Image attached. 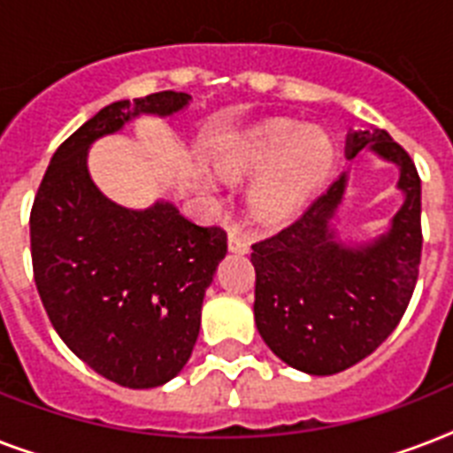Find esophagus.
Here are the masks:
<instances>
[{
  "instance_id": "obj_1",
  "label": "esophagus",
  "mask_w": 453,
  "mask_h": 453,
  "mask_svg": "<svg viewBox=\"0 0 453 453\" xmlns=\"http://www.w3.org/2000/svg\"><path fill=\"white\" fill-rule=\"evenodd\" d=\"M227 249H230L233 254H249L247 237H244L240 230H230V234H227Z\"/></svg>"
}]
</instances>
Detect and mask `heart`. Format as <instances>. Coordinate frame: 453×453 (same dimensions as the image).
I'll return each mask as SVG.
<instances>
[{
	"instance_id": "b5f03b06",
	"label": "heart",
	"mask_w": 453,
	"mask_h": 453,
	"mask_svg": "<svg viewBox=\"0 0 453 453\" xmlns=\"http://www.w3.org/2000/svg\"><path fill=\"white\" fill-rule=\"evenodd\" d=\"M336 145L326 131L296 124H263L242 134L216 157V171L230 180L261 171L247 190L251 216L265 223L291 219L329 178Z\"/></svg>"
}]
</instances>
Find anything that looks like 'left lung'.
Returning <instances> with one entry per match:
<instances>
[{"instance_id":"8db88e82","label":"left lung","mask_w":453,"mask_h":453,"mask_svg":"<svg viewBox=\"0 0 453 453\" xmlns=\"http://www.w3.org/2000/svg\"><path fill=\"white\" fill-rule=\"evenodd\" d=\"M372 151L401 171V209L383 234L348 241L340 206L354 157ZM348 171L298 220L256 242V329L270 350L310 376H331L372 355L400 324L421 263V178L383 129H350Z\"/></svg>"}]
</instances>
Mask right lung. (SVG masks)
Here are the masks:
<instances>
[{"label":"right lung","mask_w":453,"mask_h":453,"mask_svg":"<svg viewBox=\"0 0 453 453\" xmlns=\"http://www.w3.org/2000/svg\"><path fill=\"white\" fill-rule=\"evenodd\" d=\"M190 101L162 91L96 112L53 152L30 213L35 282L53 329L96 373L134 390L164 386L188 365L227 242L166 199L129 209L105 197L88 150L138 117H173Z\"/></svg>","instance_id":"right-lung-1"}]
</instances>
